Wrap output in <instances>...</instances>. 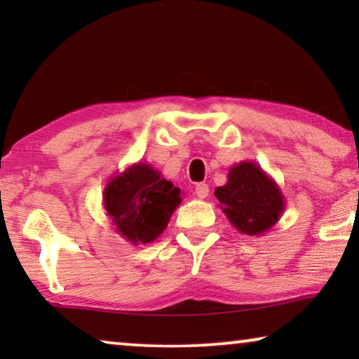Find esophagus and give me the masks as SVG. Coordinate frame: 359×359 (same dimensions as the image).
Instances as JSON below:
<instances>
[{
	"mask_svg": "<svg viewBox=\"0 0 359 359\" xmlns=\"http://www.w3.org/2000/svg\"><path fill=\"white\" fill-rule=\"evenodd\" d=\"M196 196H198L199 199H205L209 196V186L205 183H198L196 184Z\"/></svg>",
	"mask_w": 359,
	"mask_h": 359,
	"instance_id": "esophagus-1",
	"label": "esophagus"
}]
</instances>
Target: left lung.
Returning a JSON list of instances; mask_svg holds the SVG:
<instances>
[{
  "label": "left lung",
  "mask_w": 359,
  "mask_h": 359,
  "mask_svg": "<svg viewBox=\"0 0 359 359\" xmlns=\"http://www.w3.org/2000/svg\"><path fill=\"white\" fill-rule=\"evenodd\" d=\"M229 222L243 235L271 230L286 209L276 181L255 161H240L229 170L227 183L214 191Z\"/></svg>",
  "instance_id": "8db88e82"
}]
</instances>
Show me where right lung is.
Wrapping results in <instances>:
<instances>
[{"label":"right lung","instance_id":"1","mask_svg":"<svg viewBox=\"0 0 359 359\" xmlns=\"http://www.w3.org/2000/svg\"><path fill=\"white\" fill-rule=\"evenodd\" d=\"M181 189L147 161H137L106 184L102 205L114 230L132 245L151 243L181 204Z\"/></svg>","mask_w":359,"mask_h":359}]
</instances>
